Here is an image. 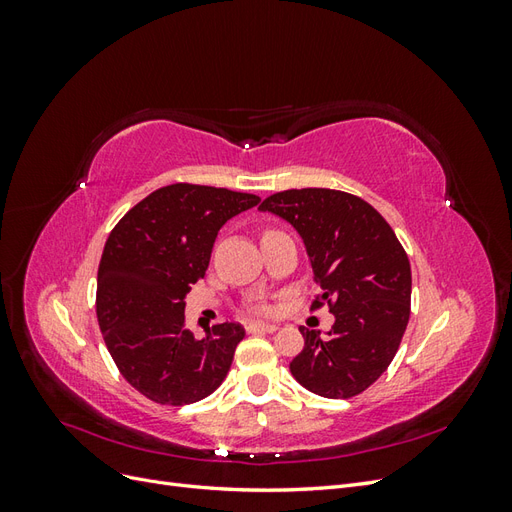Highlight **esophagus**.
I'll use <instances>...</instances> for the list:
<instances>
[{
  "label": "esophagus",
  "instance_id": "34e87169",
  "mask_svg": "<svg viewBox=\"0 0 512 512\" xmlns=\"http://www.w3.org/2000/svg\"><path fill=\"white\" fill-rule=\"evenodd\" d=\"M247 333H275L277 329V324H265V322H250L247 324Z\"/></svg>",
  "mask_w": 512,
  "mask_h": 512
}]
</instances>
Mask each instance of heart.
<instances>
[{
	"mask_svg": "<svg viewBox=\"0 0 512 512\" xmlns=\"http://www.w3.org/2000/svg\"><path fill=\"white\" fill-rule=\"evenodd\" d=\"M254 309H256L258 314H267V312H269V305H265V303H258Z\"/></svg>",
	"mask_w": 512,
	"mask_h": 512,
	"instance_id": "b5f03b06",
	"label": "heart"
}]
</instances>
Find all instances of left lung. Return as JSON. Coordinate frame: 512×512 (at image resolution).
<instances>
[{
    "instance_id": "left-lung-1",
    "label": "left lung",
    "mask_w": 512,
    "mask_h": 512,
    "mask_svg": "<svg viewBox=\"0 0 512 512\" xmlns=\"http://www.w3.org/2000/svg\"><path fill=\"white\" fill-rule=\"evenodd\" d=\"M262 211L297 228L320 292L312 309L335 316L329 337L301 329L292 376L320 397L350 399L374 384L399 350L410 320V260L393 228L363 198L329 188L284 190Z\"/></svg>"
}]
</instances>
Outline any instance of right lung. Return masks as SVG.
<instances>
[{"mask_svg":"<svg viewBox=\"0 0 512 512\" xmlns=\"http://www.w3.org/2000/svg\"><path fill=\"white\" fill-rule=\"evenodd\" d=\"M256 194L173 183L134 205L106 239L96 314L119 374L162 406H188L224 382L239 322L196 339L185 329V294L203 280L220 228L258 205Z\"/></svg>","mask_w":512,"mask_h":512,"instance_id":"right-lung-1","label":"right lung"}]
</instances>
